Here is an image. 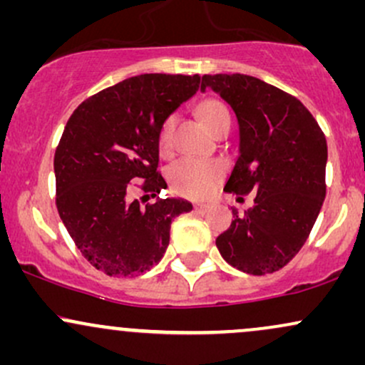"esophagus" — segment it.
Instances as JSON below:
<instances>
[{
  "instance_id": "1",
  "label": "esophagus",
  "mask_w": 365,
  "mask_h": 365,
  "mask_svg": "<svg viewBox=\"0 0 365 365\" xmlns=\"http://www.w3.org/2000/svg\"><path fill=\"white\" fill-rule=\"evenodd\" d=\"M194 207H195V211H199V212H207L209 209H212V204H209V202H197Z\"/></svg>"
}]
</instances>
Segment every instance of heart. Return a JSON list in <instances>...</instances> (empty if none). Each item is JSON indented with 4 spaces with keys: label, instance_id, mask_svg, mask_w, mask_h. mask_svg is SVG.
I'll return each mask as SVG.
<instances>
[{
    "label": "heart",
    "instance_id": "1",
    "mask_svg": "<svg viewBox=\"0 0 365 365\" xmlns=\"http://www.w3.org/2000/svg\"><path fill=\"white\" fill-rule=\"evenodd\" d=\"M199 115L206 127L215 133V130L230 120V113L223 103L216 99H207V101L199 104ZM175 115L166 116L165 121L159 127L158 145L161 153H166L171 145V137H173L175 128ZM225 166L220 161H204V159L183 158L170 166L168 180L170 185L180 195L192 197V199H200L206 197L215 190V187L223 178Z\"/></svg>",
    "mask_w": 365,
    "mask_h": 365
}]
</instances>
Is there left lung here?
<instances>
[{"instance_id": "8db88e82", "label": "left lung", "mask_w": 365, "mask_h": 365, "mask_svg": "<svg viewBox=\"0 0 365 365\" xmlns=\"http://www.w3.org/2000/svg\"><path fill=\"white\" fill-rule=\"evenodd\" d=\"M235 111L238 158L225 192H255L254 206L238 216L216 247L230 266L247 274L282 269L307 240L326 195L328 145L307 108L261 78L242 73L204 75ZM242 199V197H238Z\"/></svg>"}]
</instances>
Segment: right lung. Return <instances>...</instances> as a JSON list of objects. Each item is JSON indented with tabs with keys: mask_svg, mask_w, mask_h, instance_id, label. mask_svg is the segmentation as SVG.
<instances>
[{
	"mask_svg": "<svg viewBox=\"0 0 365 365\" xmlns=\"http://www.w3.org/2000/svg\"><path fill=\"white\" fill-rule=\"evenodd\" d=\"M199 75L144 73L86 99L54 153L56 207L83 257L108 276H139L161 261L171 221L190 212L185 199L140 207L130 183L153 197L166 188L158 173L159 127L199 91ZM149 197V195H148Z\"/></svg>",
	"mask_w": 365,
	"mask_h": 365,
	"instance_id": "right-lung-1",
	"label": "right lung"
}]
</instances>
